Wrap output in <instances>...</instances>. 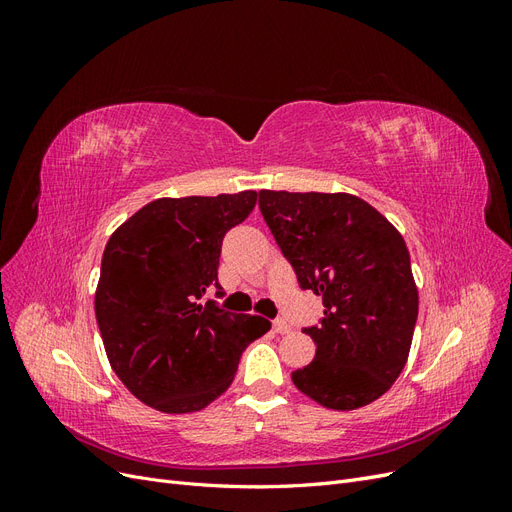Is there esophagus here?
Here are the masks:
<instances>
[{
	"label": "esophagus",
	"instance_id": "34e87169",
	"mask_svg": "<svg viewBox=\"0 0 512 512\" xmlns=\"http://www.w3.org/2000/svg\"><path fill=\"white\" fill-rule=\"evenodd\" d=\"M273 331L275 333H290V324L282 318H277V320H273Z\"/></svg>",
	"mask_w": 512,
	"mask_h": 512
}]
</instances>
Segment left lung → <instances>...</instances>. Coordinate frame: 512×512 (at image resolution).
<instances>
[{
	"mask_svg": "<svg viewBox=\"0 0 512 512\" xmlns=\"http://www.w3.org/2000/svg\"><path fill=\"white\" fill-rule=\"evenodd\" d=\"M258 207L299 286L320 294L324 316L303 329L316 356L292 371L301 393L356 410L399 378L418 316L410 254L397 228L363 198L260 190Z\"/></svg>",
	"mask_w": 512,
	"mask_h": 512,
	"instance_id": "obj_1",
	"label": "left lung"
}]
</instances>
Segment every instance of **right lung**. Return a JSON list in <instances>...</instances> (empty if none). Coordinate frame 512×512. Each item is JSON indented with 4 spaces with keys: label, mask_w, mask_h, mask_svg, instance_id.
I'll list each match as a JSON object with an SVG mask.
<instances>
[{
    "label": "right lung",
    "mask_w": 512,
    "mask_h": 512,
    "mask_svg": "<svg viewBox=\"0 0 512 512\" xmlns=\"http://www.w3.org/2000/svg\"><path fill=\"white\" fill-rule=\"evenodd\" d=\"M256 196L151 200L108 239L96 320L117 378L149 408L203 410L230 386L241 352L271 329L267 318L200 303L220 288L224 235L252 213Z\"/></svg>",
    "instance_id": "obj_1"
}]
</instances>
